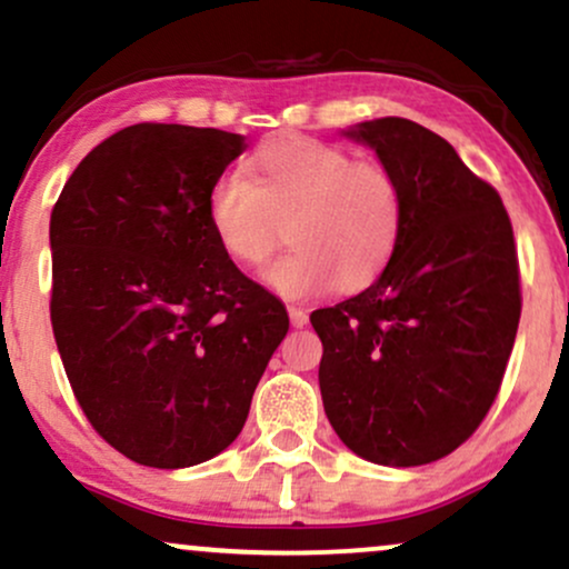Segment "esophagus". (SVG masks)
I'll use <instances>...</instances> for the list:
<instances>
[{
  "instance_id": "34e87169",
  "label": "esophagus",
  "mask_w": 569,
  "mask_h": 569,
  "mask_svg": "<svg viewBox=\"0 0 569 569\" xmlns=\"http://www.w3.org/2000/svg\"><path fill=\"white\" fill-rule=\"evenodd\" d=\"M289 320L293 328H305L307 320H310V315H307V310H302V307L289 305Z\"/></svg>"
}]
</instances>
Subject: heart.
Instances as JSON below:
<instances>
[{"mask_svg": "<svg viewBox=\"0 0 569 569\" xmlns=\"http://www.w3.org/2000/svg\"><path fill=\"white\" fill-rule=\"evenodd\" d=\"M207 219L238 264H262L286 224L291 249L262 280L280 297L310 299L333 286L362 289L385 270L406 224V196L385 163L291 134L257 148L249 177L219 174L207 190Z\"/></svg>", "mask_w": 569, "mask_h": 569, "instance_id": "obj_1", "label": "heart"}]
</instances>
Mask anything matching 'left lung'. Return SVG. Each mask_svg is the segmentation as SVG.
<instances>
[{
    "mask_svg": "<svg viewBox=\"0 0 569 569\" xmlns=\"http://www.w3.org/2000/svg\"><path fill=\"white\" fill-rule=\"evenodd\" d=\"M347 137L402 184L406 224L385 272L310 323L323 341L320 395L360 458L421 467L477 432L515 347L522 293L498 190L416 121H362Z\"/></svg>",
    "mask_w": 569,
    "mask_h": 569,
    "instance_id": "left-lung-1",
    "label": "left lung"
}]
</instances>
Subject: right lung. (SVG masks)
Returning <instances> with one entry per match:
<instances>
[{"instance_id":"1","label":"right lung","mask_w":569,"mask_h":569,"mask_svg":"<svg viewBox=\"0 0 569 569\" xmlns=\"http://www.w3.org/2000/svg\"><path fill=\"white\" fill-rule=\"evenodd\" d=\"M241 134L134 124L89 150L52 207L50 318L81 410L111 448L184 469L241 435L289 331L219 249L207 190Z\"/></svg>"}]
</instances>
